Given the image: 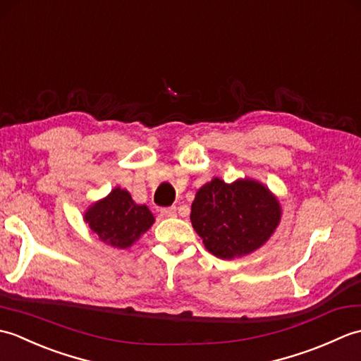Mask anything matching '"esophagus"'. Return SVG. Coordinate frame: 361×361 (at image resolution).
I'll use <instances>...</instances> for the list:
<instances>
[{"label": "esophagus", "instance_id": "esophagus-1", "mask_svg": "<svg viewBox=\"0 0 361 361\" xmlns=\"http://www.w3.org/2000/svg\"><path fill=\"white\" fill-rule=\"evenodd\" d=\"M161 216H163V217H175L176 216V208H175V206H171V208H163V209H161Z\"/></svg>", "mask_w": 361, "mask_h": 361}]
</instances>
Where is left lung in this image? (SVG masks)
<instances>
[{
	"instance_id": "left-lung-1",
	"label": "left lung",
	"mask_w": 361,
	"mask_h": 361,
	"mask_svg": "<svg viewBox=\"0 0 361 361\" xmlns=\"http://www.w3.org/2000/svg\"><path fill=\"white\" fill-rule=\"evenodd\" d=\"M270 189L243 178L228 185L214 178L197 190L190 221L206 250L220 259L247 256L270 239L281 221Z\"/></svg>"
}]
</instances>
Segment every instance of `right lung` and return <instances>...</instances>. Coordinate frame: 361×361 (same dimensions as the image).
Instances as JSON below:
<instances>
[{"mask_svg":"<svg viewBox=\"0 0 361 361\" xmlns=\"http://www.w3.org/2000/svg\"><path fill=\"white\" fill-rule=\"evenodd\" d=\"M83 220L99 240L126 250L153 225L155 217L145 204H136L126 189L114 188L102 200L87 209Z\"/></svg>","mask_w":361,"mask_h":361,"instance_id":"add662e5","label":"right lung"}]
</instances>
